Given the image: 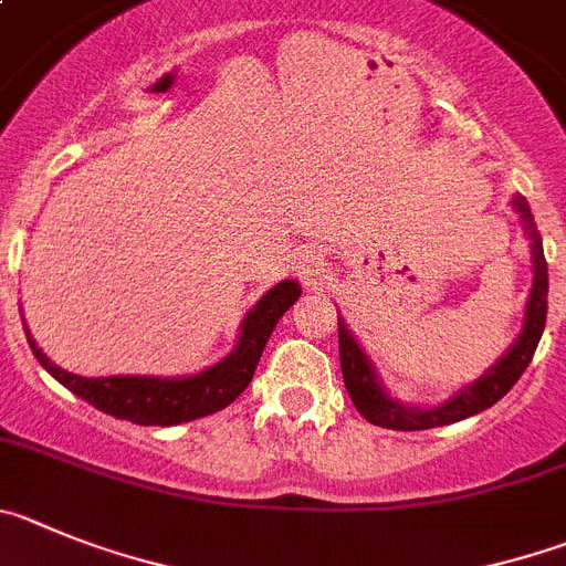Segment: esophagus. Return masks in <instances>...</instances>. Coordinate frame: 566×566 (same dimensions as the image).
<instances>
[{"mask_svg":"<svg viewBox=\"0 0 566 566\" xmlns=\"http://www.w3.org/2000/svg\"><path fill=\"white\" fill-rule=\"evenodd\" d=\"M319 272H323V263H319V258H305L303 266H300V277L305 280V283H317Z\"/></svg>","mask_w":566,"mask_h":566,"instance_id":"34e87169","label":"esophagus"}]
</instances>
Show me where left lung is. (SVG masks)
Masks as SVG:
<instances>
[{"mask_svg": "<svg viewBox=\"0 0 566 566\" xmlns=\"http://www.w3.org/2000/svg\"><path fill=\"white\" fill-rule=\"evenodd\" d=\"M511 207L520 216L525 235L531 241V261H533V286L531 297L525 305V323H522L520 336L513 339L505 354L483 373V376L465 385L454 396L446 398L438 407H415V403H401L396 396H390L381 378H378L376 367L367 359L356 336L339 317V361H342V378H345L347 396L354 398L356 409L365 415L373 427L398 429V432H415V429H434L446 427V423H458L471 415H480L483 409L494 407L507 390H511L525 367L531 365L533 354H536L538 339H542L544 323H547V261H544L542 235L533 221L531 205L525 196H513Z\"/></svg>", "mask_w": 566, "mask_h": 566, "instance_id": "left-lung-1", "label": "left lung"}]
</instances>
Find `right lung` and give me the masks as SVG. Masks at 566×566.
I'll use <instances>...</instances> for the list:
<instances>
[{
    "label": "right lung",
    "instance_id": "obj_1",
    "mask_svg": "<svg viewBox=\"0 0 566 566\" xmlns=\"http://www.w3.org/2000/svg\"><path fill=\"white\" fill-rule=\"evenodd\" d=\"M300 292L303 289L297 280H280L277 286L269 289L247 311L230 354L196 376H75L55 365L53 359H46L44 350L35 345L28 323L24 319L22 323L39 365L77 398L90 401L101 412L114 415L120 421L139 423V427H176V423L196 421V418L230 407L247 390L274 325L297 303Z\"/></svg>",
    "mask_w": 566,
    "mask_h": 566
}]
</instances>
